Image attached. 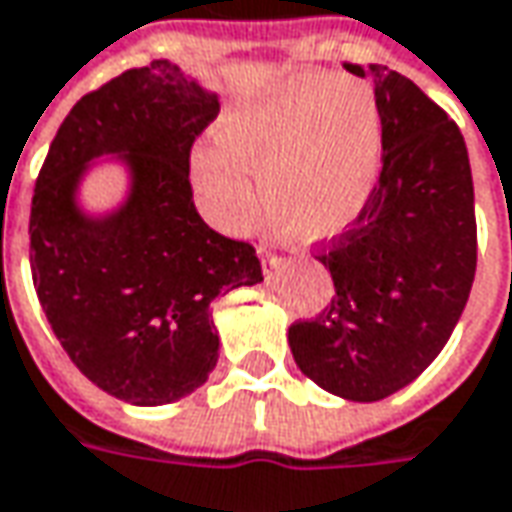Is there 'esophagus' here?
<instances>
[{"instance_id": "1", "label": "esophagus", "mask_w": 512, "mask_h": 512, "mask_svg": "<svg viewBox=\"0 0 512 512\" xmlns=\"http://www.w3.org/2000/svg\"><path fill=\"white\" fill-rule=\"evenodd\" d=\"M259 256H262V265H265V270H276V267L282 265V259H279V256L267 253V247H259Z\"/></svg>"}]
</instances>
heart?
<instances>
[{"instance_id":"heart-1","label":"heart","mask_w":512,"mask_h":512,"mask_svg":"<svg viewBox=\"0 0 512 512\" xmlns=\"http://www.w3.org/2000/svg\"><path fill=\"white\" fill-rule=\"evenodd\" d=\"M382 162V116L367 85L299 73L233 110L219 142L193 153V187L222 230H247L259 213L296 245L342 236L373 196Z\"/></svg>"}]
</instances>
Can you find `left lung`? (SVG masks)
Wrapping results in <instances>:
<instances>
[{
	"label": "left lung",
	"instance_id": "8db88e82",
	"mask_svg": "<svg viewBox=\"0 0 512 512\" xmlns=\"http://www.w3.org/2000/svg\"><path fill=\"white\" fill-rule=\"evenodd\" d=\"M373 82L382 173L359 219L316 259L336 296L287 330L307 379L379 402L419 379L459 325L476 276V205L462 130L407 76L344 65Z\"/></svg>",
	"mask_w": 512,
	"mask_h": 512
}]
</instances>
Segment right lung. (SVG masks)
Segmentation results:
<instances>
[{
  "label": "right lung",
  "instance_id": "1",
  "mask_svg": "<svg viewBox=\"0 0 512 512\" xmlns=\"http://www.w3.org/2000/svg\"><path fill=\"white\" fill-rule=\"evenodd\" d=\"M216 113L219 96L168 59L125 70L73 105L33 190L39 305L70 362L136 407L202 387L219 362L210 302L262 282L256 250L193 205L190 148ZM102 155L126 168L129 193L88 214L78 190Z\"/></svg>",
  "mask_w": 512,
  "mask_h": 512
}]
</instances>
